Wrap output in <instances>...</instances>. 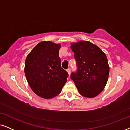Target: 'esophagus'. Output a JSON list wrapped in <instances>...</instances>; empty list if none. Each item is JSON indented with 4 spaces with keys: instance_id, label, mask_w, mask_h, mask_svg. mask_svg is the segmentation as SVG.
<instances>
[{
    "instance_id": "1",
    "label": "esophagus",
    "mask_w": 130,
    "mask_h": 130,
    "mask_svg": "<svg viewBox=\"0 0 130 130\" xmlns=\"http://www.w3.org/2000/svg\"><path fill=\"white\" fill-rule=\"evenodd\" d=\"M67 72H68L69 75H70V74H71V68H68L67 70Z\"/></svg>"
}]
</instances>
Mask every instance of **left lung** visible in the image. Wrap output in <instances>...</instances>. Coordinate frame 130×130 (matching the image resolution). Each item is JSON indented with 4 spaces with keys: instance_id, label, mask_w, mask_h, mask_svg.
Returning a JSON list of instances; mask_svg holds the SVG:
<instances>
[{
    "instance_id": "1",
    "label": "left lung",
    "mask_w": 130,
    "mask_h": 130,
    "mask_svg": "<svg viewBox=\"0 0 130 130\" xmlns=\"http://www.w3.org/2000/svg\"><path fill=\"white\" fill-rule=\"evenodd\" d=\"M71 48L77 65L71 78L80 95L95 97L104 89L108 80L109 66L106 55L96 45L85 41L72 43Z\"/></svg>"
}]
</instances>
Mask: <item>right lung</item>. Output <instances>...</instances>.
Instances as JSON below:
<instances>
[{
    "instance_id": "add662e5",
    "label": "right lung",
    "mask_w": 130,
    "mask_h": 130,
    "mask_svg": "<svg viewBox=\"0 0 130 130\" xmlns=\"http://www.w3.org/2000/svg\"><path fill=\"white\" fill-rule=\"evenodd\" d=\"M60 44L42 41L33 48L25 61L26 79L32 91L44 98L59 94L68 74L61 67Z\"/></svg>"
}]
</instances>
